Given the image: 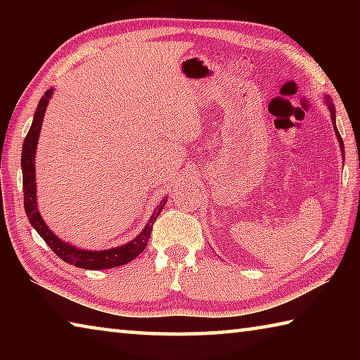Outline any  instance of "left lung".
<instances>
[{
	"label": "left lung",
	"instance_id": "obj_1",
	"mask_svg": "<svg viewBox=\"0 0 360 360\" xmlns=\"http://www.w3.org/2000/svg\"><path fill=\"white\" fill-rule=\"evenodd\" d=\"M327 105H328V109H330V115H332V122H333V125H335V109H333V105L330 101L327 100ZM335 129V133H337V138H338V141H340V148H341V154L345 155V146H343V139H341V136H340V133H338V129H337V125L333 127Z\"/></svg>",
	"mask_w": 360,
	"mask_h": 360
}]
</instances>
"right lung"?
Instances as JSON below:
<instances>
[{"mask_svg": "<svg viewBox=\"0 0 360 360\" xmlns=\"http://www.w3.org/2000/svg\"><path fill=\"white\" fill-rule=\"evenodd\" d=\"M53 90H47L42 95L41 101L36 108L33 124L30 127V130L25 136L22 148V174H23V206H25V212L30 224L33 225V229L41 235V238L47 243V246L52 249L53 254L58 255L60 259L65 260L66 264L75 265L79 268H85V270H105V268H114L129 264L130 260L136 259L141 254L146 246H148L152 227H154L155 219L160 214L163 206L167 203V198L162 200L160 206H157L154 214H152L149 224L146 225V229L139 233L135 240L127 243L124 246L106 249V251H84V249H77L75 246L63 243L52 233L46 222L42 221V217L36 206V182H34V150L36 144H38L42 119H44V112L47 108L49 98H51Z\"/></svg>", "mask_w": 360, "mask_h": 360, "instance_id": "right-lung-1", "label": "right lung"}]
</instances>
